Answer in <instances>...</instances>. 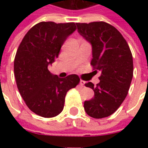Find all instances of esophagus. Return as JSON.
<instances>
[{
    "instance_id": "obj_1",
    "label": "esophagus",
    "mask_w": 148,
    "mask_h": 148,
    "mask_svg": "<svg viewBox=\"0 0 148 148\" xmlns=\"http://www.w3.org/2000/svg\"><path fill=\"white\" fill-rule=\"evenodd\" d=\"M85 83H86V82H84V81H82V80L80 81V86H81L83 87L84 86H85Z\"/></svg>"
}]
</instances>
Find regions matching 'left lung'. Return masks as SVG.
<instances>
[{"label": "left lung", "instance_id": "8db88e82", "mask_svg": "<svg viewBox=\"0 0 148 148\" xmlns=\"http://www.w3.org/2000/svg\"><path fill=\"white\" fill-rule=\"evenodd\" d=\"M77 32L92 46L91 65L101 71L100 82L85 84L94 91L84 102L90 116L107 117L117 110L127 96L133 77V60L128 44L121 32L106 22L77 23Z\"/></svg>", "mask_w": 148, "mask_h": 148}]
</instances>
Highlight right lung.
<instances>
[{
    "mask_svg": "<svg viewBox=\"0 0 148 148\" xmlns=\"http://www.w3.org/2000/svg\"><path fill=\"white\" fill-rule=\"evenodd\" d=\"M76 24L40 22L22 39L14 59V74L19 92L31 111L40 116L54 117L63 109L68 90L77 86L76 74L61 78L48 71L58 58Z\"/></svg>",
    "mask_w": 148,
    "mask_h": 148,
    "instance_id": "right-lung-1",
    "label": "right lung"
}]
</instances>
